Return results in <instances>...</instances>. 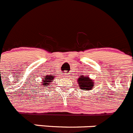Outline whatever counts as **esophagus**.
<instances>
[{"mask_svg":"<svg viewBox=\"0 0 133 133\" xmlns=\"http://www.w3.org/2000/svg\"><path fill=\"white\" fill-rule=\"evenodd\" d=\"M68 74H64V75L63 76V77H68Z\"/></svg>","mask_w":133,"mask_h":133,"instance_id":"esophagus-1","label":"esophagus"}]
</instances>
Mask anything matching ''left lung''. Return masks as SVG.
Listing matches in <instances>:
<instances>
[{
	"label": "left lung",
	"mask_w": 133,
	"mask_h": 133,
	"mask_svg": "<svg viewBox=\"0 0 133 133\" xmlns=\"http://www.w3.org/2000/svg\"><path fill=\"white\" fill-rule=\"evenodd\" d=\"M78 82L79 87L82 90H91V89L94 88V80L89 78V77H85L82 75L80 78H78Z\"/></svg>",
	"instance_id": "obj_1"
}]
</instances>
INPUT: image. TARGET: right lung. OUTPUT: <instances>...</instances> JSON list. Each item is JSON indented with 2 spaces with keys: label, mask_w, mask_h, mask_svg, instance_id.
Wrapping results in <instances>:
<instances>
[{
  "label": "right lung",
  "mask_w": 133,
  "mask_h": 133,
  "mask_svg": "<svg viewBox=\"0 0 133 133\" xmlns=\"http://www.w3.org/2000/svg\"><path fill=\"white\" fill-rule=\"evenodd\" d=\"M54 76H51V75H50V76H49V75L46 76V77L45 78V79H43V82H42L43 86H45V87H47V86H49V84H51V81L54 79ZM45 85L46 86V87L45 86Z\"/></svg>",
  "instance_id": "add662e5"
}]
</instances>
